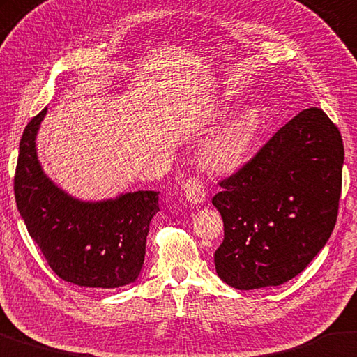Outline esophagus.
<instances>
[{"label": "esophagus", "mask_w": 357, "mask_h": 357, "mask_svg": "<svg viewBox=\"0 0 357 357\" xmlns=\"http://www.w3.org/2000/svg\"><path fill=\"white\" fill-rule=\"evenodd\" d=\"M183 195H185V199L190 204H192V206L202 204L206 201V188H204L202 180L197 177L186 180L183 183Z\"/></svg>", "instance_id": "1"}]
</instances>
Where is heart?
<instances>
[{
    "label": "heart",
    "mask_w": 357,
    "mask_h": 357,
    "mask_svg": "<svg viewBox=\"0 0 357 357\" xmlns=\"http://www.w3.org/2000/svg\"><path fill=\"white\" fill-rule=\"evenodd\" d=\"M229 107L218 104L207 110L204 121L208 125L223 120ZM261 110L255 104H247L234 114L204 145L202 166L217 175H232L247 165L248 156L261 131Z\"/></svg>",
    "instance_id": "heart-1"
}]
</instances>
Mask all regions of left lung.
<instances>
[{
    "label": "left lung",
    "instance_id": "8db88e82",
    "mask_svg": "<svg viewBox=\"0 0 357 357\" xmlns=\"http://www.w3.org/2000/svg\"><path fill=\"white\" fill-rule=\"evenodd\" d=\"M342 167L340 131L321 109L302 110L280 128L213 196L225 223L218 277L248 291L299 275L334 231Z\"/></svg>",
    "mask_w": 357,
    "mask_h": 357
}]
</instances>
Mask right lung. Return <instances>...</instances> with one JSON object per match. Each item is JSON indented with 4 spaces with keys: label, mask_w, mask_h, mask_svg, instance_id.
<instances>
[{
    "label": "right lung",
    "mask_w": 357,
    "mask_h": 357,
    "mask_svg": "<svg viewBox=\"0 0 357 357\" xmlns=\"http://www.w3.org/2000/svg\"><path fill=\"white\" fill-rule=\"evenodd\" d=\"M47 107L26 125L20 140L14 192L26 229L52 271L85 288L134 283L144 266L160 191H130L101 201H82L44 172L36 137Z\"/></svg>",
    "instance_id": "1"
}]
</instances>
